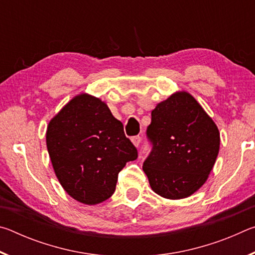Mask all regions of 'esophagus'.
Here are the masks:
<instances>
[{"instance_id":"34e87169","label":"esophagus","mask_w":255,"mask_h":255,"mask_svg":"<svg viewBox=\"0 0 255 255\" xmlns=\"http://www.w3.org/2000/svg\"><path fill=\"white\" fill-rule=\"evenodd\" d=\"M140 140H141V137H140L139 135L131 137V141H132V144L135 145V146H139V144H140Z\"/></svg>"}]
</instances>
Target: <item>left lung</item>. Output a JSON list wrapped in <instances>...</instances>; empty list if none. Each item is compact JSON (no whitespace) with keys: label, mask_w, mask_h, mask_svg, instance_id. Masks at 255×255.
<instances>
[{"label":"left lung","mask_w":255,"mask_h":255,"mask_svg":"<svg viewBox=\"0 0 255 255\" xmlns=\"http://www.w3.org/2000/svg\"><path fill=\"white\" fill-rule=\"evenodd\" d=\"M152 144L143 170L150 188L166 199H183L204 184L219 152L218 128L188 92H176L152 111L146 130Z\"/></svg>","instance_id":"obj_1"}]
</instances>
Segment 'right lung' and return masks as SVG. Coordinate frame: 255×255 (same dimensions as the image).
<instances>
[{
  "label": "right lung",
  "instance_id": "add662e5",
  "mask_svg": "<svg viewBox=\"0 0 255 255\" xmlns=\"http://www.w3.org/2000/svg\"><path fill=\"white\" fill-rule=\"evenodd\" d=\"M46 143L55 174L75 200L97 205L112 196L119 172L138 156L105 102L83 93L50 120Z\"/></svg>",
  "mask_w": 255,
  "mask_h": 255
}]
</instances>
